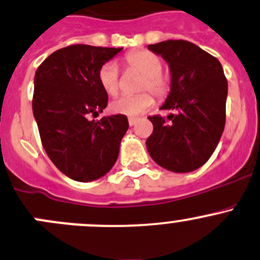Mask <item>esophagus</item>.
<instances>
[{"instance_id":"1","label":"esophagus","mask_w":260,"mask_h":260,"mask_svg":"<svg viewBox=\"0 0 260 260\" xmlns=\"http://www.w3.org/2000/svg\"><path fill=\"white\" fill-rule=\"evenodd\" d=\"M128 123H129L131 127H133V125L137 123V119H136V118H129V119H128Z\"/></svg>"}]
</instances>
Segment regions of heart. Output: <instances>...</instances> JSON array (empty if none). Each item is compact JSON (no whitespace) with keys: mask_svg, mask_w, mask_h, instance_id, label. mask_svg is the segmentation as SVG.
I'll use <instances>...</instances> for the list:
<instances>
[{"mask_svg":"<svg viewBox=\"0 0 260 260\" xmlns=\"http://www.w3.org/2000/svg\"><path fill=\"white\" fill-rule=\"evenodd\" d=\"M128 66L136 71L141 72L145 80L141 85V90H150L157 98H165L169 92V80L161 74L162 62L153 53L147 50H137L132 52L125 58ZM100 86L110 96L115 95L119 89V77H118V66L115 62H107L100 69L99 75ZM153 104V99L150 94L136 95V96L117 98L110 103V109L115 114L127 115V117H138Z\"/></svg>","mask_w":260,"mask_h":260,"instance_id":"obj_1","label":"heart"}]
</instances>
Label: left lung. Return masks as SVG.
Wrapping results in <instances>:
<instances>
[{
  "instance_id": "left-lung-1",
  "label": "left lung",
  "mask_w": 260,
  "mask_h": 260,
  "mask_svg": "<svg viewBox=\"0 0 260 260\" xmlns=\"http://www.w3.org/2000/svg\"><path fill=\"white\" fill-rule=\"evenodd\" d=\"M170 70V92L160 109L168 119L148 117L153 132L146 141L157 165L174 173H190L207 162L222 136L228 81L220 60L186 40L148 45Z\"/></svg>"
}]
</instances>
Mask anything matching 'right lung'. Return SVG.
<instances>
[{
	"label": "right lung",
	"instance_id": "obj_1",
	"mask_svg": "<svg viewBox=\"0 0 260 260\" xmlns=\"http://www.w3.org/2000/svg\"><path fill=\"white\" fill-rule=\"evenodd\" d=\"M122 49L70 45L52 53L35 72L32 113L43 147L58 170L76 181L100 179L119 155L127 117H87L107 108L98 75Z\"/></svg>",
	"mask_w": 260,
	"mask_h": 260
}]
</instances>
